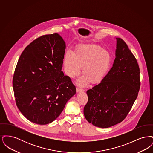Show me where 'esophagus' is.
Segmentation results:
<instances>
[{"instance_id": "obj_1", "label": "esophagus", "mask_w": 153, "mask_h": 153, "mask_svg": "<svg viewBox=\"0 0 153 153\" xmlns=\"http://www.w3.org/2000/svg\"><path fill=\"white\" fill-rule=\"evenodd\" d=\"M76 91L77 92H84V89H82V88H81L77 87L76 88Z\"/></svg>"}]
</instances>
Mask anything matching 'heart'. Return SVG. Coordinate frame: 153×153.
Returning <instances> with one entry per match:
<instances>
[{
	"label": "heart",
	"mask_w": 153,
	"mask_h": 153,
	"mask_svg": "<svg viewBox=\"0 0 153 153\" xmlns=\"http://www.w3.org/2000/svg\"><path fill=\"white\" fill-rule=\"evenodd\" d=\"M112 57L109 51L96 44L81 45L75 50L74 54L68 51L64 59V68L68 77L74 79L80 73L84 75L77 84L85 86L91 82L97 84L104 79L109 72Z\"/></svg>",
	"instance_id": "b5f03b06"
}]
</instances>
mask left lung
<instances>
[{
    "label": "left lung",
    "mask_w": 153,
    "mask_h": 153,
    "mask_svg": "<svg viewBox=\"0 0 153 153\" xmlns=\"http://www.w3.org/2000/svg\"><path fill=\"white\" fill-rule=\"evenodd\" d=\"M116 58L102 82L87 91L84 114L96 127L108 128L120 123L135 101L140 86L137 60L128 45L117 38Z\"/></svg>",
    "instance_id": "1"
}]
</instances>
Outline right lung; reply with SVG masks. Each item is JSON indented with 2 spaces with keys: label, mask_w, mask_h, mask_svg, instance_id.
<instances>
[{
  "label": "right lung",
  "mask_w": 153,
  "mask_h": 153,
  "mask_svg": "<svg viewBox=\"0 0 153 153\" xmlns=\"http://www.w3.org/2000/svg\"><path fill=\"white\" fill-rule=\"evenodd\" d=\"M65 43L57 33L37 38L27 46L15 69L16 104L23 116L38 124L56 120L76 89L61 69Z\"/></svg>",
  "instance_id": "obj_1"
}]
</instances>
